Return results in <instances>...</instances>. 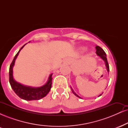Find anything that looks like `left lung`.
<instances>
[{
  "label": "left lung",
  "instance_id": "obj_1",
  "mask_svg": "<svg viewBox=\"0 0 128 128\" xmlns=\"http://www.w3.org/2000/svg\"><path fill=\"white\" fill-rule=\"evenodd\" d=\"M96 53L97 55L99 56L100 58L101 59H102V60H103V61H104V62H105V66H106V70H107V72H108L109 73V71H110L109 64H108V61H107L106 54H105V52H104V50H103V49H102V48H100V47L98 46H96ZM70 88H71V89H72V92L75 95V96H76L78 97V98H81L80 96H79L77 94H76V92H74V90H73L72 88V87H70ZM102 94H100L99 96V97L101 95H102Z\"/></svg>",
  "mask_w": 128,
  "mask_h": 128
}]
</instances>
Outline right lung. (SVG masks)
I'll use <instances>...</instances> for the list:
<instances>
[{
	"label": "right lung",
	"instance_id": "right-lung-1",
	"mask_svg": "<svg viewBox=\"0 0 128 128\" xmlns=\"http://www.w3.org/2000/svg\"><path fill=\"white\" fill-rule=\"evenodd\" d=\"M24 46L25 44L20 48L18 52L14 56L12 62L10 65V71H9L10 83L14 92L21 99L26 100H40L46 96L50 90L51 86H52L53 73H51L49 75L47 82L44 85H43L42 86H40V87H32L30 86H24V85L15 80L14 77H13V67L15 64V61L17 59V56L18 55L20 50L23 49Z\"/></svg>",
	"mask_w": 128,
	"mask_h": 128
}]
</instances>
